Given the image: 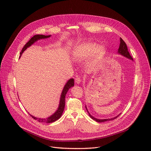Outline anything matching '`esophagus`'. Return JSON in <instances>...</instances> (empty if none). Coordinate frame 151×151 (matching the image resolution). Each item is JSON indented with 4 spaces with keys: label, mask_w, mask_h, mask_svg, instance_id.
Returning <instances> with one entry per match:
<instances>
[{
    "label": "esophagus",
    "mask_w": 151,
    "mask_h": 151,
    "mask_svg": "<svg viewBox=\"0 0 151 151\" xmlns=\"http://www.w3.org/2000/svg\"><path fill=\"white\" fill-rule=\"evenodd\" d=\"M75 81V83L77 84H80L81 83V80L80 78H76Z\"/></svg>",
    "instance_id": "34e87169"
}]
</instances>
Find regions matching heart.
Segmentation results:
<instances>
[{
	"label": "heart",
	"mask_w": 151,
	"mask_h": 151,
	"mask_svg": "<svg viewBox=\"0 0 151 151\" xmlns=\"http://www.w3.org/2000/svg\"><path fill=\"white\" fill-rule=\"evenodd\" d=\"M96 49V45L94 43L86 42L78 45L72 52L73 58L77 60H82L89 58ZM104 51L103 47L97 48V54H100Z\"/></svg>",
	"instance_id": "b5f03b06"
}]
</instances>
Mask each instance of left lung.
I'll list each match as a JSON object with an SVG mask.
<instances>
[{
	"mask_svg": "<svg viewBox=\"0 0 151 151\" xmlns=\"http://www.w3.org/2000/svg\"><path fill=\"white\" fill-rule=\"evenodd\" d=\"M117 53L119 54H120L121 55H123L124 57L127 58L129 59H130V60H133V59L132 58L131 55H130V53L128 51V49H127V45L126 43L124 42V41L123 40L120 38V45H119V47L118 49V51H117ZM86 106V109L87 110V111H88V114H89V116L93 120L96 121V122H106V121H112V120H114L115 119H116L119 116L120 114H119L113 118H110V119H97V118H96L95 117L92 116L90 113L89 112V111L88 109V108H87V106L86 105L85 106Z\"/></svg>",
	"mask_w": 151,
	"mask_h": 151,
	"instance_id": "left-lung-1",
	"label": "left lung"
}]
</instances>
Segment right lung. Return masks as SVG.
Returning <instances> with one entry per match:
<instances>
[{
	"mask_svg": "<svg viewBox=\"0 0 151 151\" xmlns=\"http://www.w3.org/2000/svg\"><path fill=\"white\" fill-rule=\"evenodd\" d=\"M51 35H35L33 37H32L30 38V40L24 45V46L23 47V48L22 49L21 52H20V57L21 56V55L24 52L25 50H26L29 47L32 45L34 43L40 40H42V39H45V38H48L51 37ZM74 86V79L73 78H71L70 80L66 83L65 84L64 87L62 89L61 95H60V101H59V106L57 109V110L55 111V113H54L52 115L50 116L47 117L46 118H38L37 117H35L32 115L30 114L32 117L34 118V119L37 120V121L40 122H42V123H52L53 122H55V121L58 120L61 117L63 110H64L65 108V96L68 92V91L72 87Z\"/></svg>",
	"mask_w": 151,
	"mask_h": 151,
	"instance_id": "obj_1",
	"label": "right lung"
}]
</instances>
